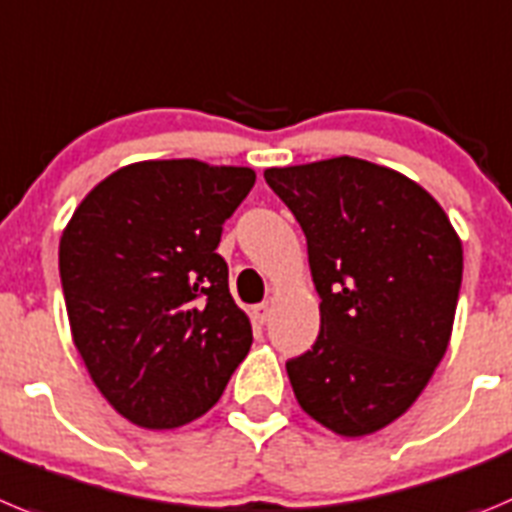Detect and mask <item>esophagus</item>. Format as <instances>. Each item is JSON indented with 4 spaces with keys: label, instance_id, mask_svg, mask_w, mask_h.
Returning <instances> with one entry per match:
<instances>
[{
    "label": "esophagus",
    "instance_id": "obj_1",
    "mask_svg": "<svg viewBox=\"0 0 512 512\" xmlns=\"http://www.w3.org/2000/svg\"><path fill=\"white\" fill-rule=\"evenodd\" d=\"M250 313L257 324H265V321L270 319V303H257V306H252Z\"/></svg>",
    "mask_w": 512,
    "mask_h": 512
}]
</instances>
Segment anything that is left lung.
<instances>
[{
  "instance_id": "left-lung-1",
  "label": "left lung",
  "mask_w": 512,
  "mask_h": 512,
  "mask_svg": "<svg viewBox=\"0 0 512 512\" xmlns=\"http://www.w3.org/2000/svg\"><path fill=\"white\" fill-rule=\"evenodd\" d=\"M293 211L321 298V331L285 362L298 403L321 426L365 436L421 395L449 347L462 242L428 191L359 158L267 168Z\"/></svg>"
}]
</instances>
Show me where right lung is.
Returning <instances> with one entry per match:
<instances>
[{"mask_svg": "<svg viewBox=\"0 0 512 512\" xmlns=\"http://www.w3.org/2000/svg\"><path fill=\"white\" fill-rule=\"evenodd\" d=\"M255 170L145 160L99 183L61 237L73 344L114 411L176 428L222 398L252 326L216 252Z\"/></svg>", "mask_w": 512, "mask_h": 512, "instance_id": "obj_1", "label": "right lung"}]
</instances>
